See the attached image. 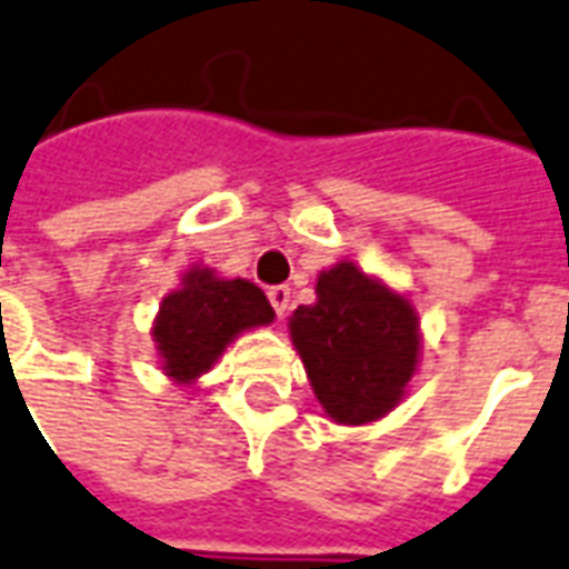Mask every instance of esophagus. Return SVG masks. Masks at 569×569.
Wrapping results in <instances>:
<instances>
[{"mask_svg": "<svg viewBox=\"0 0 569 569\" xmlns=\"http://www.w3.org/2000/svg\"><path fill=\"white\" fill-rule=\"evenodd\" d=\"M267 297H270L272 308H276V315H279V317L288 315V308H290V288H284V284H276V288L267 290Z\"/></svg>", "mask_w": 569, "mask_h": 569, "instance_id": "obj_1", "label": "esophagus"}]
</instances>
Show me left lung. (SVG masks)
Returning <instances> with one entry per match:
<instances>
[{
    "label": "left lung",
    "instance_id": "1",
    "mask_svg": "<svg viewBox=\"0 0 569 569\" xmlns=\"http://www.w3.org/2000/svg\"><path fill=\"white\" fill-rule=\"evenodd\" d=\"M317 302L290 317V341L315 398L338 425H368L398 407L421 353L412 302L353 261L317 276Z\"/></svg>",
    "mask_w": 569,
    "mask_h": 569
}]
</instances>
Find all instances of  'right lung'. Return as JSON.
<instances>
[{"mask_svg":"<svg viewBox=\"0 0 569 569\" xmlns=\"http://www.w3.org/2000/svg\"><path fill=\"white\" fill-rule=\"evenodd\" d=\"M272 317L276 311L258 284L219 279L210 267H192L183 272L180 288L162 299L153 320L162 373L180 386L198 380L237 335L272 323Z\"/></svg>","mask_w":569,"mask_h":569,"instance_id":"add662e5","label":"right lung"}]
</instances>
